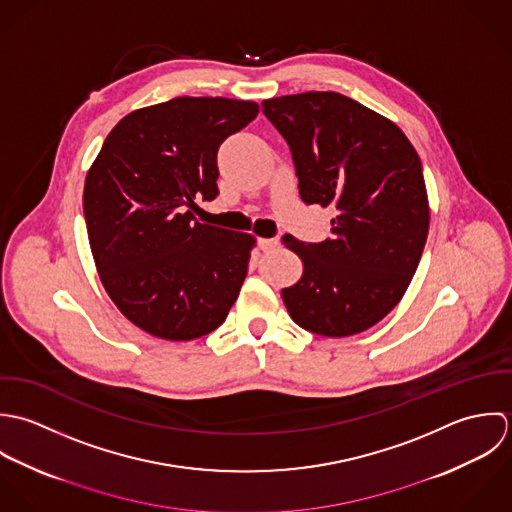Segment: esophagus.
Segmentation results:
<instances>
[{
    "label": "esophagus",
    "mask_w": 512,
    "mask_h": 512,
    "mask_svg": "<svg viewBox=\"0 0 512 512\" xmlns=\"http://www.w3.org/2000/svg\"><path fill=\"white\" fill-rule=\"evenodd\" d=\"M259 247L263 251H273L279 247V239L277 237H271V239H259Z\"/></svg>",
    "instance_id": "esophagus-1"
}]
</instances>
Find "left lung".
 I'll return each instance as SVG.
<instances>
[{"label": "left lung", "mask_w": 512, "mask_h": 512, "mask_svg": "<svg viewBox=\"0 0 512 512\" xmlns=\"http://www.w3.org/2000/svg\"><path fill=\"white\" fill-rule=\"evenodd\" d=\"M287 140L305 204L334 207L332 237L285 247L303 277L281 291L291 318L308 332L340 338L368 330L396 307L419 265L429 204L421 162L386 116L340 93L263 101Z\"/></svg>", "instance_id": "obj_1"}]
</instances>
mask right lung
Instances as JSON below:
<instances>
[{"instance_id":"obj_1","label":"right lung","mask_w":512,"mask_h":512,"mask_svg":"<svg viewBox=\"0 0 512 512\" xmlns=\"http://www.w3.org/2000/svg\"><path fill=\"white\" fill-rule=\"evenodd\" d=\"M259 104L178 97L126 114L106 136L83 192L87 233L118 310L164 340H194L239 297L255 237L196 221L215 200L217 150Z\"/></svg>"}]
</instances>
